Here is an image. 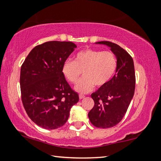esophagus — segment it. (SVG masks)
<instances>
[{
    "label": "esophagus",
    "mask_w": 161,
    "mask_h": 161,
    "mask_svg": "<svg viewBox=\"0 0 161 161\" xmlns=\"http://www.w3.org/2000/svg\"><path fill=\"white\" fill-rule=\"evenodd\" d=\"M79 97H80V99H84V98L85 97V96H84V94H80V95H79Z\"/></svg>",
    "instance_id": "esophagus-1"
}]
</instances>
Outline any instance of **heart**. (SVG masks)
<instances>
[{"label": "heart", "instance_id": "heart-1", "mask_svg": "<svg viewBox=\"0 0 161 161\" xmlns=\"http://www.w3.org/2000/svg\"><path fill=\"white\" fill-rule=\"evenodd\" d=\"M116 67L117 59L113 53L86 49L76 54L75 61H65L62 72L67 81L75 84L83 72L84 77L77 84L75 89L80 93H87L94 84L98 87L106 85L115 74Z\"/></svg>", "mask_w": 161, "mask_h": 161}]
</instances>
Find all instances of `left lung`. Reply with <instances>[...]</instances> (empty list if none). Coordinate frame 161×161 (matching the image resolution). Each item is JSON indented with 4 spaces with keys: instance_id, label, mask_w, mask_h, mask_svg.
<instances>
[{
    "instance_id": "left-lung-1",
    "label": "left lung",
    "mask_w": 161,
    "mask_h": 161,
    "mask_svg": "<svg viewBox=\"0 0 161 161\" xmlns=\"http://www.w3.org/2000/svg\"><path fill=\"white\" fill-rule=\"evenodd\" d=\"M111 48L117 59L116 74L106 85L91 94L94 106L88 114L94 126L108 129L121 121L134 94L136 77L131 56L115 43L96 42Z\"/></svg>"
}]
</instances>
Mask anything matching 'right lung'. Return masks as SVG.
I'll return each instance as SVG.
<instances>
[{
    "instance_id": "add662e5",
    "label": "right lung",
    "mask_w": 161,
    "mask_h": 161,
    "mask_svg": "<svg viewBox=\"0 0 161 161\" xmlns=\"http://www.w3.org/2000/svg\"><path fill=\"white\" fill-rule=\"evenodd\" d=\"M77 46L72 42L50 41L35 47L20 69L21 99L32 121L45 129L66 123L79 95L71 89L62 67Z\"/></svg>"
}]
</instances>
